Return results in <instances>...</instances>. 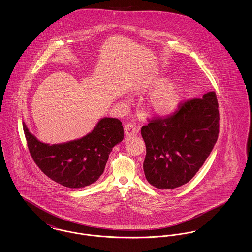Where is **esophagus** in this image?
I'll use <instances>...</instances> for the list:
<instances>
[{"instance_id":"1","label":"esophagus","mask_w":252,"mask_h":252,"mask_svg":"<svg viewBox=\"0 0 252 252\" xmlns=\"http://www.w3.org/2000/svg\"><path fill=\"white\" fill-rule=\"evenodd\" d=\"M138 132H139V128L136 126L135 124L127 123L125 125V133L126 136L136 135Z\"/></svg>"}]
</instances>
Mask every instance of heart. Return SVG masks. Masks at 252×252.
I'll use <instances>...</instances> for the list:
<instances>
[{
    "label": "heart",
    "mask_w": 252,
    "mask_h": 252,
    "mask_svg": "<svg viewBox=\"0 0 252 252\" xmlns=\"http://www.w3.org/2000/svg\"><path fill=\"white\" fill-rule=\"evenodd\" d=\"M162 76H153L141 81L134 87L137 94H148L153 92L146 100L148 110L158 116H167L173 113L180 105V93L175 82L166 83Z\"/></svg>",
    "instance_id": "b5f03b06"
}]
</instances>
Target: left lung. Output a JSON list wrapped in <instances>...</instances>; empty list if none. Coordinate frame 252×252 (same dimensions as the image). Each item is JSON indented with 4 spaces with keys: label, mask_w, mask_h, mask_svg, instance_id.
Instances as JSON below:
<instances>
[{
    "label": "left lung",
    "mask_w": 252,
    "mask_h": 252,
    "mask_svg": "<svg viewBox=\"0 0 252 252\" xmlns=\"http://www.w3.org/2000/svg\"><path fill=\"white\" fill-rule=\"evenodd\" d=\"M141 133L146 146L147 181L158 189L186 184L203 165L218 138L216 93L181 102L172 114L149 120Z\"/></svg>",
    "instance_id": "8db88e82"
}]
</instances>
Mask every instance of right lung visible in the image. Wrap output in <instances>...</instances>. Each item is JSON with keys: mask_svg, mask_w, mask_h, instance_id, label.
I'll list each match as a JSON object with an SVG mask.
<instances>
[{"mask_svg": "<svg viewBox=\"0 0 252 252\" xmlns=\"http://www.w3.org/2000/svg\"><path fill=\"white\" fill-rule=\"evenodd\" d=\"M30 155L51 180L68 188H83L103 174L112 147L124 139L122 122L103 118L83 138L60 144H43L31 134L24 123Z\"/></svg>", "mask_w": 252, "mask_h": 252, "instance_id": "obj_1", "label": "right lung"}]
</instances>
